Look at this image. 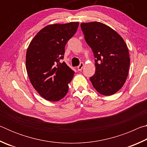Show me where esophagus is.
<instances>
[{
	"label": "esophagus",
	"instance_id": "1",
	"mask_svg": "<svg viewBox=\"0 0 147 147\" xmlns=\"http://www.w3.org/2000/svg\"><path fill=\"white\" fill-rule=\"evenodd\" d=\"M84 65V63H83V62H82V63H80V64L78 66V71H81Z\"/></svg>",
	"mask_w": 147,
	"mask_h": 147
}]
</instances>
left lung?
Here are the masks:
<instances>
[{
	"instance_id": "left-lung-1",
	"label": "left lung",
	"mask_w": 147,
	"mask_h": 147,
	"mask_svg": "<svg viewBox=\"0 0 147 147\" xmlns=\"http://www.w3.org/2000/svg\"><path fill=\"white\" fill-rule=\"evenodd\" d=\"M80 26L95 58L96 71L89 78L91 82L99 93L111 95L127 78L130 62L128 47L117 32L103 23H83Z\"/></svg>"
}]
</instances>
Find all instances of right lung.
Here are the masks:
<instances>
[{"label":"right lung","mask_w":147,"mask_h":147,"mask_svg":"<svg viewBox=\"0 0 147 147\" xmlns=\"http://www.w3.org/2000/svg\"><path fill=\"white\" fill-rule=\"evenodd\" d=\"M78 25V22H71L47 26L36 35L27 49L26 68L30 81L47 100L58 101L67 93L74 72L59 61Z\"/></svg>","instance_id":"1"}]
</instances>
